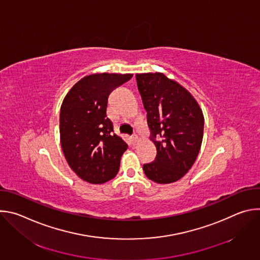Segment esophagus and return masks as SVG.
<instances>
[{
    "mask_svg": "<svg viewBox=\"0 0 260 260\" xmlns=\"http://www.w3.org/2000/svg\"><path fill=\"white\" fill-rule=\"evenodd\" d=\"M131 139H132V141H133V143H136L137 141H138V136L135 134V135H133L132 137H131Z\"/></svg>",
    "mask_w": 260,
    "mask_h": 260,
    "instance_id": "1",
    "label": "esophagus"
}]
</instances>
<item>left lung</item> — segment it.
Returning a JSON list of instances; mask_svg holds the SVG:
<instances>
[{"label": "left lung", "instance_id": "obj_1", "mask_svg": "<svg viewBox=\"0 0 260 260\" xmlns=\"http://www.w3.org/2000/svg\"><path fill=\"white\" fill-rule=\"evenodd\" d=\"M136 79L157 151L154 161L143 166L144 173L159 184L176 182L199 155L204 136L202 109L188 90L162 73L137 74Z\"/></svg>", "mask_w": 260, "mask_h": 260}]
</instances>
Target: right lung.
<instances>
[{
	"label": "right lung",
	"mask_w": 260,
	"mask_h": 260,
	"mask_svg": "<svg viewBox=\"0 0 260 260\" xmlns=\"http://www.w3.org/2000/svg\"><path fill=\"white\" fill-rule=\"evenodd\" d=\"M133 74H93L74 85L59 114L60 145L70 168L82 180L103 184L118 173L127 144L107 116L108 98Z\"/></svg>",
	"instance_id": "1"
}]
</instances>
